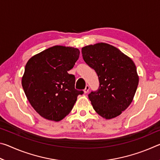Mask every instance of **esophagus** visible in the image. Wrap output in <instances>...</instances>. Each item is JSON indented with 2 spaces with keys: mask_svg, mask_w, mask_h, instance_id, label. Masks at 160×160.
<instances>
[{
  "mask_svg": "<svg viewBox=\"0 0 160 160\" xmlns=\"http://www.w3.org/2000/svg\"><path fill=\"white\" fill-rule=\"evenodd\" d=\"M89 90H90V87H89V85H86L85 90H84V92H85V94L88 93Z\"/></svg>",
  "mask_w": 160,
  "mask_h": 160,
  "instance_id": "esophagus-1",
  "label": "esophagus"
}]
</instances>
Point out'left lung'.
<instances>
[{"instance_id":"obj_1","label":"left lung","mask_w":160,"mask_h":160,"mask_svg":"<svg viewBox=\"0 0 160 160\" xmlns=\"http://www.w3.org/2000/svg\"><path fill=\"white\" fill-rule=\"evenodd\" d=\"M82 54L85 63L95 70L99 81L98 90L88 95L94 109L106 119L119 116L131 104L138 85L134 62L106 43L82 47Z\"/></svg>"}]
</instances>
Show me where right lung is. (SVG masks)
<instances>
[{
	"mask_svg": "<svg viewBox=\"0 0 160 160\" xmlns=\"http://www.w3.org/2000/svg\"><path fill=\"white\" fill-rule=\"evenodd\" d=\"M79 56L77 48L54 46L27 63L22 85L32 107L43 118L62 120L71 112L78 96L83 94L75 89V75L68 72Z\"/></svg>",
	"mask_w": 160,
	"mask_h": 160,
	"instance_id": "add662e5",
	"label": "right lung"
}]
</instances>
